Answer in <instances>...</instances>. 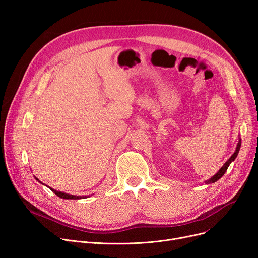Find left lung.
Wrapping results in <instances>:
<instances>
[{"label": "left lung", "mask_w": 258, "mask_h": 258, "mask_svg": "<svg viewBox=\"0 0 258 258\" xmlns=\"http://www.w3.org/2000/svg\"><path fill=\"white\" fill-rule=\"evenodd\" d=\"M240 144H241V139H240V137L238 138V143H237V146H236V150H235V152H234V154L230 157L227 161H226V163L220 168V170L216 172L213 177H211L209 180H207V181H205V183L206 184H211V183H214V182H216V181H219L223 175H224V173L226 172V170L228 169V167H229V165L231 164V162H233L235 159H236V157H237V155H238V153H239V150H240Z\"/></svg>", "instance_id": "8db88e82"}]
</instances>
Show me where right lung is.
I'll return each instance as SVG.
<instances>
[{"instance_id": "1", "label": "right lung", "mask_w": 258, "mask_h": 258, "mask_svg": "<svg viewBox=\"0 0 258 258\" xmlns=\"http://www.w3.org/2000/svg\"><path fill=\"white\" fill-rule=\"evenodd\" d=\"M34 178H35V180H37L39 183H42L40 182L35 175H34ZM43 184V183H42ZM49 187V186H48ZM50 188V187H49ZM51 190L55 194L57 197H59L60 199H64V200H79V199H86V198H88V196H83V197H80V196H73V195H69V194H66V192H61V191H57V190H55V189H53V188H50Z\"/></svg>"}]
</instances>
